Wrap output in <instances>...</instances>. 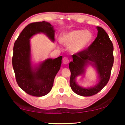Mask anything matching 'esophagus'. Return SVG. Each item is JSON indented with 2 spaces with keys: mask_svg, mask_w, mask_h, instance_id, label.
I'll return each instance as SVG.
<instances>
[{
  "mask_svg": "<svg viewBox=\"0 0 125 125\" xmlns=\"http://www.w3.org/2000/svg\"><path fill=\"white\" fill-rule=\"evenodd\" d=\"M69 62V60L68 59V58H67L66 57H65L63 58L62 60V62L64 64H68V63Z\"/></svg>",
  "mask_w": 125,
  "mask_h": 125,
  "instance_id": "34e87169",
  "label": "esophagus"
}]
</instances>
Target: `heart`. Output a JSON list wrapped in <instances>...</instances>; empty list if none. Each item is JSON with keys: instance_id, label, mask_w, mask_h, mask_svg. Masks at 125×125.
<instances>
[{"instance_id": "1", "label": "heart", "mask_w": 125, "mask_h": 125, "mask_svg": "<svg viewBox=\"0 0 125 125\" xmlns=\"http://www.w3.org/2000/svg\"><path fill=\"white\" fill-rule=\"evenodd\" d=\"M93 34L89 31L73 30L63 33L61 42L73 53H80L85 51L92 43Z\"/></svg>"}]
</instances>
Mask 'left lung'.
Returning a JSON list of instances; mask_svg holds the SVG:
<instances>
[{
	"label": "left lung",
	"instance_id": "left-lung-1",
	"mask_svg": "<svg viewBox=\"0 0 125 125\" xmlns=\"http://www.w3.org/2000/svg\"><path fill=\"white\" fill-rule=\"evenodd\" d=\"M97 36L85 51L73 54V61L69 64L71 71L70 86L77 94L83 97L93 95L101 91L108 83L113 65V45L103 28L97 27ZM89 65L96 69L99 82L94 86L83 88L78 85L77 76L84 75Z\"/></svg>",
	"mask_w": 125,
	"mask_h": 125
}]
</instances>
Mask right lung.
Masks as SVG:
<instances>
[{"mask_svg":"<svg viewBox=\"0 0 125 125\" xmlns=\"http://www.w3.org/2000/svg\"><path fill=\"white\" fill-rule=\"evenodd\" d=\"M54 32L53 26L48 22L32 23L24 28L15 41L12 59L15 77L20 88L28 94L42 97L50 92L62 58V56L54 59L49 58L33 65L30 39L36 34L43 33L54 42Z\"/></svg>","mask_w":125,"mask_h":125,"instance_id":"obj_1","label":"right lung"}]
</instances>
